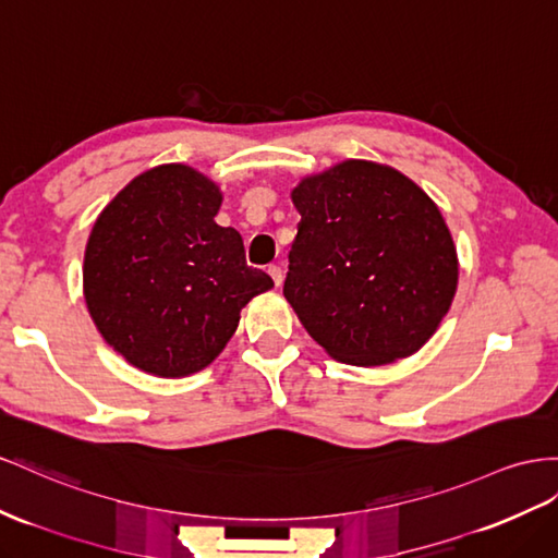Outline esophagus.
<instances>
[{
	"instance_id": "34e87169",
	"label": "esophagus",
	"mask_w": 558,
	"mask_h": 558,
	"mask_svg": "<svg viewBox=\"0 0 558 558\" xmlns=\"http://www.w3.org/2000/svg\"><path fill=\"white\" fill-rule=\"evenodd\" d=\"M267 272H269V277L275 279V283H277V286H281V281H283V272H281V267H279V265H269V267H267Z\"/></svg>"
}]
</instances>
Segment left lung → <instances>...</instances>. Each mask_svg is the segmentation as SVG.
Wrapping results in <instances>:
<instances>
[{
    "mask_svg": "<svg viewBox=\"0 0 558 558\" xmlns=\"http://www.w3.org/2000/svg\"><path fill=\"white\" fill-rule=\"evenodd\" d=\"M300 214L283 295L338 361L380 366L432 338L458 289L439 208L413 180L350 159L293 190Z\"/></svg>",
    "mask_w": 558,
    "mask_h": 558,
    "instance_id": "obj_1",
    "label": "left lung"
}]
</instances>
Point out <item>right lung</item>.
Returning <instances> with one entry per match:
<instances>
[{
  "label": "right lung",
  "mask_w": 558,
  "mask_h": 558,
  "mask_svg": "<svg viewBox=\"0 0 558 558\" xmlns=\"http://www.w3.org/2000/svg\"><path fill=\"white\" fill-rule=\"evenodd\" d=\"M216 183L183 163L133 178L98 216L84 298L105 342L129 364L183 378L214 361L253 295L275 286L246 265L242 234L214 220Z\"/></svg>",
  "instance_id": "add662e5"
}]
</instances>
